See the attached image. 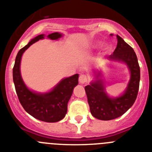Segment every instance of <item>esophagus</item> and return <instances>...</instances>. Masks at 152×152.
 <instances>
[{
  "label": "esophagus",
  "instance_id": "esophagus-1",
  "mask_svg": "<svg viewBox=\"0 0 152 152\" xmlns=\"http://www.w3.org/2000/svg\"><path fill=\"white\" fill-rule=\"evenodd\" d=\"M79 82L81 84H86L88 82V77L85 75H80L79 77Z\"/></svg>",
  "mask_w": 152,
  "mask_h": 152
}]
</instances>
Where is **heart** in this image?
I'll return each mask as SVG.
<instances>
[{
    "label": "heart",
    "mask_w": 152,
    "mask_h": 152,
    "mask_svg": "<svg viewBox=\"0 0 152 152\" xmlns=\"http://www.w3.org/2000/svg\"><path fill=\"white\" fill-rule=\"evenodd\" d=\"M103 42L100 40H95V41H93L91 44H90L89 47L91 49H96V48H98V47H100V45H102ZM103 49L104 51L107 52V51L110 49V46H109L107 44H105V45H103Z\"/></svg>",
    "instance_id": "1"
}]
</instances>
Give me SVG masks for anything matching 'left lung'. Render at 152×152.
Here are the masks:
<instances>
[{"mask_svg": "<svg viewBox=\"0 0 152 152\" xmlns=\"http://www.w3.org/2000/svg\"><path fill=\"white\" fill-rule=\"evenodd\" d=\"M117 46L107 57L110 61L122 62L129 70L130 78L124 92L111 96L106 89L104 75L101 69H93V80L85 87V92L92 116L100 120H111L121 116L131 108L136 100L140 81V68L133 49L116 35Z\"/></svg>", "mask_w": 152, "mask_h": 152, "instance_id": "left-lung-1", "label": "left lung"}]
</instances>
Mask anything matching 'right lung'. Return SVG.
Returning a JSON list of instances; mask_svg holds the SVG:
<instances>
[{"instance_id": "add662e5", "label": "right lung", "mask_w": 152, "mask_h": 152, "mask_svg": "<svg viewBox=\"0 0 152 152\" xmlns=\"http://www.w3.org/2000/svg\"><path fill=\"white\" fill-rule=\"evenodd\" d=\"M62 36V33L56 32L48 35L47 39L58 40ZM45 37V34L39 35L19 51L13 68V79L19 100L24 110L39 120L56 123L66 115L68 103L74 88L78 84L79 75L75 74L71 77L62 78L54 88L47 92H37L28 88L21 76L20 63L23 54L30 45Z\"/></svg>"}]
</instances>
